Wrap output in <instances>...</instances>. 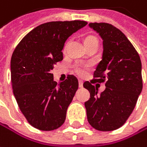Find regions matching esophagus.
Wrapping results in <instances>:
<instances>
[{
    "label": "esophagus",
    "mask_w": 147,
    "mask_h": 147,
    "mask_svg": "<svg viewBox=\"0 0 147 147\" xmlns=\"http://www.w3.org/2000/svg\"><path fill=\"white\" fill-rule=\"evenodd\" d=\"M83 87V82H82V81H79V87Z\"/></svg>",
    "instance_id": "obj_1"
}]
</instances>
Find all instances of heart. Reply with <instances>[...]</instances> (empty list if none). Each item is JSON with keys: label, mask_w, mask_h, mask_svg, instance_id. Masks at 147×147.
Masks as SVG:
<instances>
[{"label": "heart", "mask_w": 147, "mask_h": 147, "mask_svg": "<svg viewBox=\"0 0 147 147\" xmlns=\"http://www.w3.org/2000/svg\"><path fill=\"white\" fill-rule=\"evenodd\" d=\"M83 42H84V45H85L86 48L89 46V45H92V44H94V43H98L97 38L94 37V36H92V35H87V36H85L84 38H83ZM70 44H71V41L68 40L65 43V45H64V48H63V53L64 54H65L67 52L68 48L70 46ZM75 70H76V73L78 74V75H81V76H83V75H85V73H86L85 68H82L81 66H76Z\"/></svg>", "instance_id": "1"}]
</instances>
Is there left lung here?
Returning a JSON list of instances; mask_svg holds the SVG:
<instances>
[{
	"label": "left lung",
	"instance_id": "1",
	"mask_svg": "<svg viewBox=\"0 0 147 147\" xmlns=\"http://www.w3.org/2000/svg\"><path fill=\"white\" fill-rule=\"evenodd\" d=\"M88 26L101 37L102 55L93 74L96 79L83 83L90 92L85 102L87 120L98 130H114L125 123L142 91L141 61L126 36L112 24ZM104 80L106 88L98 94L91 83Z\"/></svg>",
	"mask_w": 147,
	"mask_h": 147
}]
</instances>
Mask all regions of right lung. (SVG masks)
Segmentation results:
<instances>
[{
    "label": "right lung",
    "mask_w": 147,
    "mask_h": 147,
    "mask_svg": "<svg viewBox=\"0 0 147 147\" xmlns=\"http://www.w3.org/2000/svg\"><path fill=\"white\" fill-rule=\"evenodd\" d=\"M87 24L79 20L43 23L27 34L12 54L13 93L22 113L36 129L54 130L65 120L68 106L78 89V80L68 76L57 83L52 71L63 60L61 51L66 39Z\"/></svg>",
    "instance_id": "right-lung-1"
}]
</instances>
